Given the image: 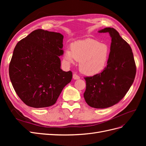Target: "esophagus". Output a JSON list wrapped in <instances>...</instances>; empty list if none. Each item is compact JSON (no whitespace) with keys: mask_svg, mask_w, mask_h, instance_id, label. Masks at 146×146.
Masks as SVG:
<instances>
[{"mask_svg":"<svg viewBox=\"0 0 146 146\" xmlns=\"http://www.w3.org/2000/svg\"><path fill=\"white\" fill-rule=\"evenodd\" d=\"M73 78L74 79V80H78V79L80 78V77H79L77 74H75L74 73L73 74Z\"/></svg>","mask_w":146,"mask_h":146,"instance_id":"esophagus-1","label":"esophagus"}]
</instances>
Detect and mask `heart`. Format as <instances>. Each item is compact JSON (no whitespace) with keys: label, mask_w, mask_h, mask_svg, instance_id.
Returning <instances> with one entry per match:
<instances>
[{"label":"heart","mask_w":146,"mask_h":146,"mask_svg":"<svg viewBox=\"0 0 146 146\" xmlns=\"http://www.w3.org/2000/svg\"><path fill=\"white\" fill-rule=\"evenodd\" d=\"M109 55L110 50L107 44L88 38L75 42L71 48H66L64 59L68 64L79 61L81 72L87 76H94L105 69Z\"/></svg>","instance_id":"heart-1"}]
</instances>
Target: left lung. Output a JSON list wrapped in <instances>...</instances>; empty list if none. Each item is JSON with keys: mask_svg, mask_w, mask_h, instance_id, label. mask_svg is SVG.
<instances>
[{"mask_svg": "<svg viewBox=\"0 0 146 146\" xmlns=\"http://www.w3.org/2000/svg\"><path fill=\"white\" fill-rule=\"evenodd\" d=\"M108 32L111 38L107 66L100 73L84 77V98L90 107L106 108L117 104L133 84L136 67L131 47L116 30L107 27L99 31Z\"/></svg>", "mask_w": 146, "mask_h": 146, "instance_id": "obj_1", "label": "left lung"}]
</instances>
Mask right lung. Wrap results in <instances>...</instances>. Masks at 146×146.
Here are the masks:
<instances>
[{
  "label": "right lung",
  "instance_id": "right-lung-1",
  "mask_svg": "<svg viewBox=\"0 0 146 146\" xmlns=\"http://www.w3.org/2000/svg\"><path fill=\"white\" fill-rule=\"evenodd\" d=\"M63 36L35 30L15 47L9 76L17 95L27 106L45 108L54 105L72 72L60 68Z\"/></svg>",
  "mask_w": 146,
  "mask_h": 146
}]
</instances>
